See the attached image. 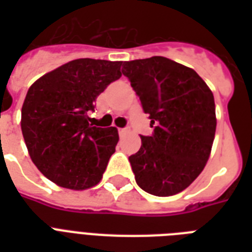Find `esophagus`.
<instances>
[{
	"mask_svg": "<svg viewBox=\"0 0 252 252\" xmlns=\"http://www.w3.org/2000/svg\"><path fill=\"white\" fill-rule=\"evenodd\" d=\"M128 132V128H119V134L120 136H123L124 133H126Z\"/></svg>",
	"mask_w": 252,
	"mask_h": 252,
	"instance_id": "34e87169",
	"label": "esophagus"
}]
</instances>
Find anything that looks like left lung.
I'll use <instances>...</instances> for the list:
<instances>
[{
	"label": "left lung",
	"mask_w": 252,
	"mask_h": 252,
	"mask_svg": "<svg viewBox=\"0 0 252 252\" xmlns=\"http://www.w3.org/2000/svg\"><path fill=\"white\" fill-rule=\"evenodd\" d=\"M122 72L154 126L129 157L136 183L150 195L182 192L211 154L217 124L211 89L193 69L162 56L124 61Z\"/></svg>",
	"instance_id": "8db88e82"
}]
</instances>
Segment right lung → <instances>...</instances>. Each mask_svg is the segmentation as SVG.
I'll return each instance as SVG.
<instances>
[{
    "label": "right lung",
    "mask_w": 252,
    "mask_h": 252,
    "mask_svg": "<svg viewBox=\"0 0 252 252\" xmlns=\"http://www.w3.org/2000/svg\"><path fill=\"white\" fill-rule=\"evenodd\" d=\"M122 61L78 59L40 77L22 107L30 157L57 186L86 189L100 182L119 141L115 126L89 124L96 96L122 77Z\"/></svg>",
    "instance_id": "1"
}]
</instances>
